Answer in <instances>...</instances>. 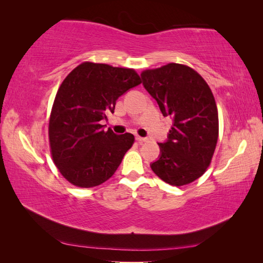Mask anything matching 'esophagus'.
Instances as JSON below:
<instances>
[{"label":"esophagus","mask_w":263,"mask_h":263,"mask_svg":"<svg viewBox=\"0 0 263 263\" xmlns=\"http://www.w3.org/2000/svg\"><path fill=\"white\" fill-rule=\"evenodd\" d=\"M136 141H137L138 143H144V142H146V141H147V138H146V137H141V136H136Z\"/></svg>","instance_id":"esophagus-1"}]
</instances>
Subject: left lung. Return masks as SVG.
<instances>
[{
	"label": "left lung",
	"instance_id": "left-lung-1",
	"mask_svg": "<svg viewBox=\"0 0 263 263\" xmlns=\"http://www.w3.org/2000/svg\"><path fill=\"white\" fill-rule=\"evenodd\" d=\"M141 77L162 115L173 120L151 168L168 184H188L205 173L217 144L218 112L212 90L196 71L176 63Z\"/></svg>",
	"mask_w": 263,
	"mask_h": 263
}]
</instances>
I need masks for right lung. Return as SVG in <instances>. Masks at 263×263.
<instances>
[{"mask_svg":"<svg viewBox=\"0 0 263 263\" xmlns=\"http://www.w3.org/2000/svg\"><path fill=\"white\" fill-rule=\"evenodd\" d=\"M132 68L83 63L75 67L57 91L49 119L52 160L69 182L92 188L114 176L132 147L130 133L104 132L100 121L115 112L116 101L141 84Z\"/></svg>","mask_w":263,"mask_h":263,"instance_id":"1","label":"right lung"}]
</instances>
